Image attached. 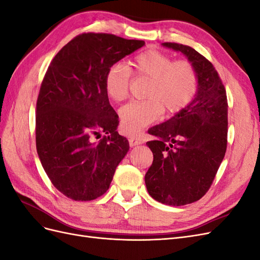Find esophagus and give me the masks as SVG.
<instances>
[{"instance_id": "obj_1", "label": "esophagus", "mask_w": 260, "mask_h": 260, "mask_svg": "<svg viewBox=\"0 0 260 260\" xmlns=\"http://www.w3.org/2000/svg\"><path fill=\"white\" fill-rule=\"evenodd\" d=\"M142 143H143L142 140H139V139H136V138H130L129 139V144H130L131 147L132 146H136V145H140V144H142Z\"/></svg>"}]
</instances>
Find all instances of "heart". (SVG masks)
Wrapping results in <instances>:
<instances>
[{"label": "heart", "mask_w": 260, "mask_h": 260, "mask_svg": "<svg viewBox=\"0 0 260 260\" xmlns=\"http://www.w3.org/2000/svg\"><path fill=\"white\" fill-rule=\"evenodd\" d=\"M131 73L149 80L144 101H133L120 108V128L124 135L138 136L159 119L165 111L176 114L194 99L199 88L198 72L188 60L175 61L168 54L149 49L131 60L130 69L120 62L108 68L104 79L107 95L116 102L127 99Z\"/></svg>", "instance_id": "1"}]
</instances>
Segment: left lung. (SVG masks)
Returning <instances> with one entry per match:
<instances>
[{
	"label": "left lung",
	"mask_w": 260,
	"mask_h": 260,
	"mask_svg": "<svg viewBox=\"0 0 260 260\" xmlns=\"http://www.w3.org/2000/svg\"><path fill=\"white\" fill-rule=\"evenodd\" d=\"M194 65L199 88L193 101L169 120L151 128L158 138L146 145L154 155L145 175L148 194L157 202L183 206L202 199L214 181L226 151L228 100L211 62L191 46L165 42Z\"/></svg>",
	"instance_id": "obj_1"
}]
</instances>
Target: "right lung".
Instances as JSON below:
<instances>
[{
  "mask_svg": "<svg viewBox=\"0 0 260 260\" xmlns=\"http://www.w3.org/2000/svg\"><path fill=\"white\" fill-rule=\"evenodd\" d=\"M142 40L109 34H82L53 58L37 101L36 144L53 185L74 201H92L111 185L129 151L116 131L118 115L109 104L108 68L142 48ZM106 133L96 144L93 138Z\"/></svg>",
  "mask_w": 260,
  "mask_h": 260,
  "instance_id": "obj_1",
  "label": "right lung"
}]
</instances>
